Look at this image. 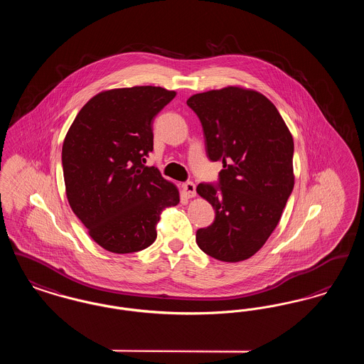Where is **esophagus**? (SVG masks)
I'll list each match as a JSON object with an SVG mask.
<instances>
[{
  "label": "esophagus",
  "mask_w": 364,
  "mask_h": 364,
  "mask_svg": "<svg viewBox=\"0 0 364 364\" xmlns=\"http://www.w3.org/2000/svg\"><path fill=\"white\" fill-rule=\"evenodd\" d=\"M183 192H184L186 198H193L196 195V187L192 181H187L183 184Z\"/></svg>",
  "instance_id": "esophagus-1"
}]
</instances>
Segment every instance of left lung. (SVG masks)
<instances>
[{
    "mask_svg": "<svg viewBox=\"0 0 364 364\" xmlns=\"http://www.w3.org/2000/svg\"><path fill=\"white\" fill-rule=\"evenodd\" d=\"M211 162H223L217 183L198 193L215 211L196 242L223 262L248 259L269 239L294 190V139L276 106L257 91L226 87L192 95Z\"/></svg>",
    "mask_w": 364,
    "mask_h": 364,
    "instance_id": "8db88e82",
    "label": "left lung"
}]
</instances>
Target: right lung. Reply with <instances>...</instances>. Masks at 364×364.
I'll return each instance as SVG.
<instances>
[{
    "label": "right lung",
    "mask_w": 364,
    "mask_h": 364,
    "mask_svg": "<svg viewBox=\"0 0 364 364\" xmlns=\"http://www.w3.org/2000/svg\"><path fill=\"white\" fill-rule=\"evenodd\" d=\"M174 97L162 87L109 90L91 98L70 125L61 156L67 198L106 251L147 248L162 211L180 202L173 184L144 165L154 146V117Z\"/></svg>",
    "instance_id": "obj_1"
}]
</instances>
